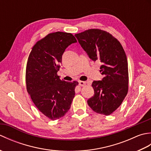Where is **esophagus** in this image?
<instances>
[{
	"instance_id": "obj_1",
	"label": "esophagus",
	"mask_w": 151,
	"mask_h": 151,
	"mask_svg": "<svg viewBox=\"0 0 151 151\" xmlns=\"http://www.w3.org/2000/svg\"><path fill=\"white\" fill-rule=\"evenodd\" d=\"M78 83H79V85L81 86H84L86 85V82L84 81H79Z\"/></svg>"
}]
</instances>
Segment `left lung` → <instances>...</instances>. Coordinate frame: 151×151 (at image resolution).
<instances>
[{
  "mask_svg": "<svg viewBox=\"0 0 151 151\" xmlns=\"http://www.w3.org/2000/svg\"><path fill=\"white\" fill-rule=\"evenodd\" d=\"M93 61H99L101 81H93L94 95L88 104L96 113L109 115L120 106L129 88L126 54L117 39L107 32L90 29L75 35Z\"/></svg>",
  "mask_w": 151,
  "mask_h": 151,
  "instance_id": "left-lung-1",
  "label": "left lung"
}]
</instances>
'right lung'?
Segmentation results:
<instances>
[{
	"mask_svg": "<svg viewBox=\"0 0 151 151\" xmlns=\"http://www.w3.org/2000/svg\"><path fill=\"white\" fill-rule=\"evenodd\" d=\"M76 42V38L70 33L49 34L37 41L28 57L27 91L38 110L51 120L65 115L75 97L78 82L61 81L57 72L66 48Z\"/></svg>",
	"mask_w": 151,
	"mask_h": 151,
	"instance_id": "right-lung-1",
	"label": "right lung"
}]
</instances>
